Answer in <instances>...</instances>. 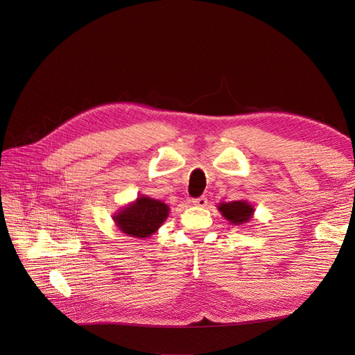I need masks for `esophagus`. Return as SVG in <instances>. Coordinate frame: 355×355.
Wrapping results in <instances>:
<instances>
[{"label": "esophagus", "instance_id": "obj_1", "mask_svg": "<svg viewBox=\"0 0 355 355\" xmlns=\"http://www.w3.org/2000/svg\"><path fill=\"white\" fill-rule=\"evenodd\" d=\"M207 202H209V200H207L206 196H201L198 198L192 200V204H194V206H197V207H206Z\"/></svg>", "mask_w": 355, "mask_h": 355}]
</instances>
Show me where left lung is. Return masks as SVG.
I'll use <instances>...</instances> for the list:
<instances>
[{
  "instance_id": "left-lung-1",
  "label": "left lung",
  "mask_w": 355,
  "mask_h": 355,
  "mask_svg": "<svg viewBox=\"0 0 355 355\" xmlns=\"http://www.w3.org/2000/svg\"><path fill=\"white\" fill-rule=\"evenodd\" d=\"M219 211L222 216L230 220L232 225H243L247 223L253 216V207L244 200L231 201V202H220Z\"/></svg>"
}]
</instances>
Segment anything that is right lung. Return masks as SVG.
Wrapping results in <instances>:
<instances>
[{"label":"right lung","mask_w":355,"mask_h":355,"mask_svg":"<svg viewBox=\"0 0 355 355\" xmlns=\"http://www.w3.org/2000/svg\"><path fill=\"white\" fill-rule=\"evenodd\" d=\"M167 216L168 206L166 202L142 196L118 211L114 216V222L118 230L130 237L145 239L154 234Z\"/></svg>","instance_id":"1"}]
</instances>
